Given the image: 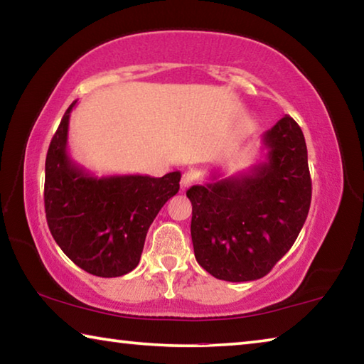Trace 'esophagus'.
Listing matches in <instances>:
<instances>
[{
  "label": "esophagus",
  "mask_w": 364,
  "mask_h": 364,
  "mask_svg": "<svg viewBox=\"0 0 364 364\" xmlns=\"http://www.w3.org/2000/svg\"><path fill=\"white\" fill-rule=\"evenodd\" d=\"M193 181H194V176L191 175L189 171H186V173L181 176V189H188L191 184H193Z\"/></svg>",
  "instance_id": "obj_1"
}]
</instances>
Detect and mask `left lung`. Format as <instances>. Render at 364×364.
Listing matches in <instances>:
<instances>
[{
  "label": "left lung",
  "mask_w": 364,
  "mask_h": 364,
  "mask_svg": "<svg viewBox=\"0 0 364 364\" xmlns=\"http://www.w3.org/2000/svg\"><path fill=\"white\" fill-rule=\"evenodd\" d=\"M267 160L242 173L194 184L191 237L197 263L217 279L255 281L284 257L304 226L311 180L304 133L282 117L263 133Z\"/></svg>",
  "instance_id": "obj_1"
}]
</instances>
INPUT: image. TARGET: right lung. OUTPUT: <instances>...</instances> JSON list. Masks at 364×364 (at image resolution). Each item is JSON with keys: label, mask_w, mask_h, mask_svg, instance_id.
<instances>
[{"label": "right lung", "mask_w": 364, "mask_h": 364, "mask_svg": "<svg viewBox=\"0 0 364 364\" xmlns=\"http://www.w3.org/2000/svg\"><path fill=\"white\" fill-rule=\"evenodd\" d=\"M70 104L49 144L45 210L54 241L86 273L117 278L138 267L146 234L160 208L180 189V171L162 178H97L67 151Z\"/></svg>", "instance_id": "right-lung-1"}]
</instances>
